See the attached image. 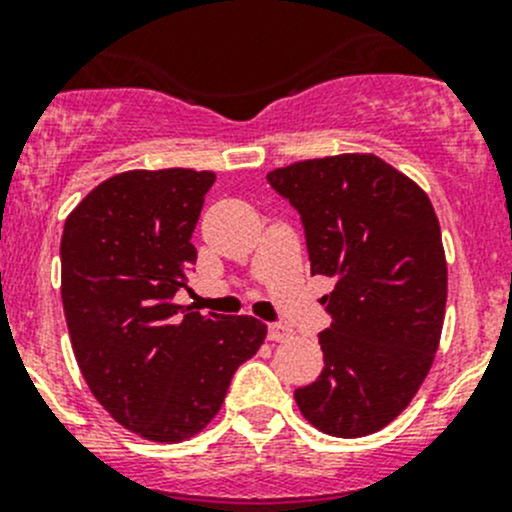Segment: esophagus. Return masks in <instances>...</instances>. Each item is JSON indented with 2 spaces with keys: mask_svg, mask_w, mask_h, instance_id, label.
<instances>
[{
  "mask_svg": "<svg viewBox=\"0 0 512 512\" xmlns=\"http://www.w3.org/2000/svg\"><path fill=\"white\" fill-rule=\"evenodd\" d=\"M289 337H292V329H287L285 324L280 322L267 324V339H270V342H285Z\"/></svg>",
  "mask_w": 512,
  "mask_h": 512,
  "instance_id": "34e87169",
  "label": "esophagus"
}]
</instances>
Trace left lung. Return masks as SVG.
Listing matches in <instances>:
<instances>
[{"label":"left lung","mask_w":512,"mask_h":512,"mask_svg":"<svg viewBox=\"0 0 512 512\" xmlns=\"http://www.w3.org/2000/svg\"><path fill=\"white\" fill-rule=\"evenodd\" d=\"M267 183L299 213L312 275L334 280L324 369L294 401L329 436H369L409 406L441 339L448 275L431 200L366 153L292 163Z\"/></svg>","instance_id":"left-lung-1"}]
</instances>
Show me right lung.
Wrapping results in <instances>:
<instances>
[{
  "mask_svg": "<svg viewBox=\"0 0 512 512\" xmlns=\"http://www.w3.org/2000/svg\"><path fill=\"white\" fill-rule=\"evenodd\" d=\"M210 170H128L66 218L61 299L76 361L98 404L148 441L195 436L232 374L267 337L260 319L173 304L198 260L193 230Z\"/></svg>",
  "mask_w": 512,
  "mask_h": 512,
  "instance_id": "right-lung-1",
  "label": "right lung"
}]
</instances>
